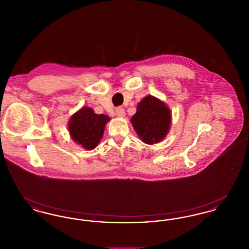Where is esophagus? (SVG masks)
I'll return each mask as SVG.
<instances>
[{
	"instance_id": "34e87169",
	"label": "esophagus",
	"mask_w": 249,
	"mask_h": 249,
	"mask_svg": "<svg viewBox=\"0 0 249 249\" xmlns=\"http://www.w3.org/2000/svg\"><path fill=\"white\" fill-rule=\"evenodd\" d=\"M116 116L118 117V118H124L125 117V111H124V109L123 108H118L117 110H116Z\"/></svg>"
}]
</instances>
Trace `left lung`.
I'll return each mask as SVG.
<instances>
[{
	"label": "left lung",
	"mask_w": 249,
	"mask_h": 249,
	"mask_svg": "<svg viewBox=\"0 0 249 249\" xmlns=\"http://www.w3.org/2000/svg\"><path fill=\"white\" fill-rule=\"evenodd\" d=\"M130 123L139 138L147 144L161 142L168 134L172 113L164 102L152 95L145 96L137 105Z\"/></svg>",
	"instance_id": "8db88e82"
}]
</instances>
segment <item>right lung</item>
<instances>
[{
	"mask_svg": "<svg viewBox=\"0 0 249 249\" xmlns=\"http://www.w3.org/2000/svg\"><path fill=\"white\" fill-rule=\"evenodd\" d=\"M109 120L110 118L107 115H98L92 108L82 107L69 119L68 130L73 142L84 149L92 150L103 138Z\"/></svg>",
	"mask_w": 249,
	"mask_h": 249,
	"instance_id": "obj_1",
	"label": "right lung"
}]
</instances>
